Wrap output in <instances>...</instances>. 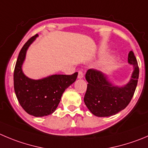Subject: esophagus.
Wrapping results in <instances>:
<instances>
[{
    "label": "esophagus",
    "mask_w": 148,
    "mask_h": 148,
    "mask_svg": "<svg viewBox=\"0 0 148 148\" xmlns=\"http://www.w3.org/2000/svg\"><path fill=\"white\" fill-rule=\"evenodd\" d=\"M83 77H84V73H83L82 71H79V72H78V78H79V79H81V78H82Z\"/></svg>",
    "instance_id": "esophagus-1"
}]
</instances>
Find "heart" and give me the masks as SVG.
<instances>
[{"label": "heart", "instance_id": "heart-1", "mask_svg": "<svg viewBox=\"0 0 148 148\" xmlns=\"http://www.w3.org/2000/svg\"><path fill=\"white\" fill-rule=\"evenodd\" d=\"M102 53V51H101ZM111 64H112V62H107L106 63V64H105V69H108L111 66Z\"/></svg>", "mask_w": 148, "mask_h": 148}]
</instances>
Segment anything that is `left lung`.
Returning <instances> with one entry per match:
<instances>
[{"instance_id":"8db88e82","label":"left lung","mask_w":148,"mask_h":148,"mask_svg":"<svg viewBox=\"0 0 148 148\" xmlns=\"http://www.w3.org/2000/svg\"><path fill=\"white\" fill-rule=\"evenodd\" d=\"M128 62L133 65L130 81L123 86L113 85L102 72L89 69L86 73L87 84L84 102L93 115L108 117L115 115L126 108L132 100L139 78L137 61L134 52L130 51Z\"/></svg>"}]
</instances>
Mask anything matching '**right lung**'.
Listing matches in <instances>:
<instances>
[{
  "label": "right lung",
  "instance_id": "obj_1",
  "mask_svg": "<svg viewBox=\"0 0 148 148\" xmlns=\"http://www.w3.org/2000/svg\"><path fill=\"white\" fill-rule=\"evenodd\" d=\"M38 35L29 39L21 49L14 72V87L22 108L35 117L52 114L57 109L64 91L75 82L78 73L73 75H52L39 80L29 78L22 67L26 52Z\"/></svg>",
  "mask_w": 148,
  "mask_h": 148
}]
</instances>
